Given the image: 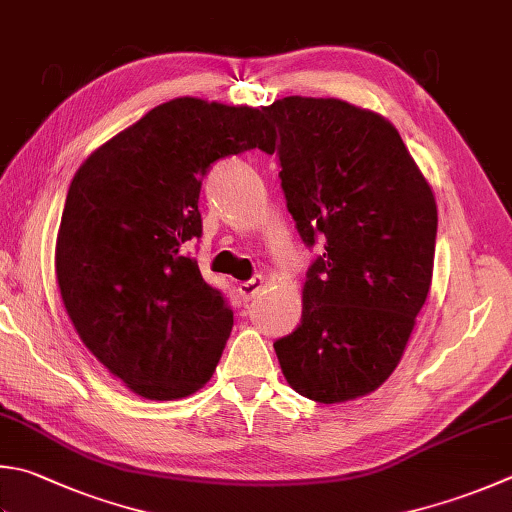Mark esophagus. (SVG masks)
Here are the masks:
<instances>
[{
    "instance_id": "34e87169",
    "label": "esophagus",
    "mask_w": 512,
    "mask_h": 512,
    "mask_svg": "<svg viewBox=\"0 0 512 512\" xmlns=\"http://www.w3.org/2000/svg\"><path fill=\"white\" fill-rule=\"evenodd\" d=\"M267 285V281H265V276H254L252 281H245V283H240L238 285V292H240V296L245 298V301H249V298H254L260 289H263Z\"/></svg>"
}]
</instances>
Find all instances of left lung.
I'll list each match as a JSON object with an SVG mask.
<instances>
[{"instance_id": "obj_1", "label": "left lung", "mask_w": 512, "mask_h": 512, "mask_svg": "<svg viewBox=\"0 0 512 512\" xmlns=\"http://www.w3.org/2000/svg\"><path fill=\"white\" fill-rule=\"evenodd\" d=\"M281 131V185L305 245L323 240L303 316L274 343L283 376L316 403L354 401L397 368L435 267L430 182L381 113L289 95L263 109Z\"/></svg>"}]
</instances>
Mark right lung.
<instances>
[{
    "label": "right lung",
    "mask_w": 512,
    "mask_h": 512,
    "mask_svg": "<svg viewBox=\"0 0 512 512\" xmlns=\"http://www.w3.org/2000/svg\"><path fill=\"white\" fill-rule=\"evenodd\" d=\"M256 147L276 149L260 109L176 98L75 171L55 243L57 285L82 343L142 399L189 397L223 356L234 312L187 249L202 234V178Z\"/></svg>",
    "instance_id": "add662e5"
}]
</instances>
